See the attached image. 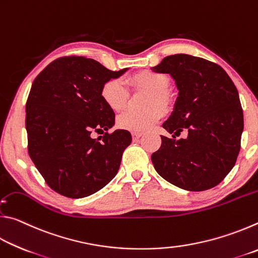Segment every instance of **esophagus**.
Masks as SVG:
<instances>
[{
    "instance_id": "34e87169",
    "label": "esophagus",
    "mask_w": 258,
    "mask_h": 258,
    "mask_svg": "<svg viewBox=\"0 0 258 258\" xmlns=\"http://www.w3.org/2000/svg\"><path fill=\"white\" fill-rule=\"evenodd\" d=\"M132 137L134 140H138L141 137H143V133L142 132H134V133H132Z\"/></svg>"
}]
</instances>
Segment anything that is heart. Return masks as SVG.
<instances>
[{
	"mask_svg": "<svg viewBox=\"0 0 258 258\" xmlns=\"http://www.w3.org/2000/svg\"><path fill=\"white\" fill-rule=\"evenodd\" d=\"M128 83L134 87L149 91L150 97L148 98L146 107L150 108L145 111L138 112L126 110L117 117V126L119 128L130 131V132H145L151 128L160 119V111L165 110L168 106L167 92L169 81L167 76L155 72H141L135 74L128 80ZM103 102L113 111H119L127 102V90L123 82L119 80H109L101 87L100 91ZM156 106H158L156 108Z\"/></svg>",
	"mask_w": 258,
	"mask_h": 258,
	"instance_id": "heart-1",
	"label": "heart"
}]
</instances>
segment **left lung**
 Masks as SVG:
<instances>
[{"label":"left lung","instance_id":"8db88e82","mask_svg":"<svg viewBox=\"0 0 258 258\" xmlns=\"http://www.w3.org/2000/svg\"><path fill=\"white\" fill-rule=\"evenodd\" d=\"M152 71L168 74L178 91L163 124L174 139L160 135L151 156L155 169L183 190L212 189L233 168L240 150L243 112L237 87L218 64L189 54L165 56ZM184 128L188 137L176 140Z\"/></svg>","mask_w":258,"mask_h":258}]
</instances>
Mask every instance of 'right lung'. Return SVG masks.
I'll return each instance as SVG.
<instances>
[{
	"instance_id": "1",
	"label": "right lung",
	"mask_w": 258,
	"mask_h": 258,
	"mask_svg": "<svg viewBox=\"0 0 258 258\" xmlns=\"http://www.w3.org/2000/svg\"><path fill=\"white\" fill-rule=\"evenodd\" d=\"M127 71L111 72L93 59L63 56L35 78L26 103L28 152L52 190L83 198L116 176L132 137L125 130L107 133L115 125V112L100 91ZM93 130L106 133L95 140Z\"/></svg>"
}]
</instances>
